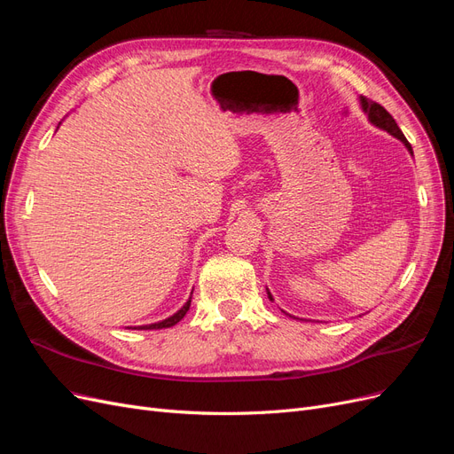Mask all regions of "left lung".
<instances>
[{
    "instance_id": "8db88e82",
    "label": "left lung",
    "mask_w": 454,
    "mask_h": 454,
    "mask_svg": "<svg viewBox=\"0 0 454 454\" xmlns=\"http://www.w3.org/2000/svg\"><path fill=\"white\" fill-rule=\"evenodd\" d=\"M360 104H362V109H364V112L367 114L369 121L373 122L375 127H379V129H382V130H387L388 134L395 136L397 140H402V142L405 144V147L409 149V153L413 155V149H411V144L407 142V138L403 136V132L400 130V127H397V122H395V121H394V117L387 112V109H384L380 104H377V102H373V100L365 98V96H360ZM269 299L272 301V295H270V294H269Z\"/></svg>"
}]
</instances>
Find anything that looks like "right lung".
<instances>
[{
    "label": "right lung",
    "mask_w": 454,
    "mask_h": 454,
    "mask_svg": "<svg viewBox=\"0 0 454 454\" xmlns=\"http://www.w3.org/2000/svg\"><path fill=\"white\" fill-rule=\"evenodd\" d=\"M189 307H191V297H189V301L187 303L177 310L174 316H170V318H167V320H162V322H157V324H149V325H138V329H162V327H172V325H176L177 322H180L184 316L187 314V310H189ZM136 329V327H134Z\"/></svg>",
    "instance_id": "add662e5"
}]
</instances>
